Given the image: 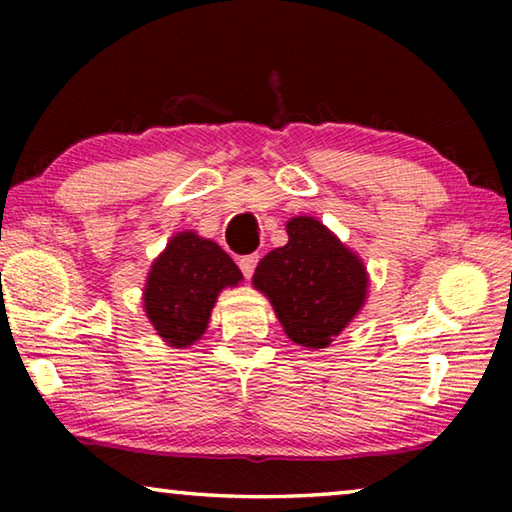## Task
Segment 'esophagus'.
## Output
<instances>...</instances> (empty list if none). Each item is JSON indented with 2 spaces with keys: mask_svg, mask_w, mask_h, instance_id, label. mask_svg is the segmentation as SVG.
I'll use <instances>...</instances> for the list:
<instances>
[{
  "mask_svg": "<svg viewBox=\"0 0 512 512\" xmlns=\"http://www.w3.org/2000/svg\"><path fill=\"white\" fill-rule=\"evenodd\" d=\"M257 262H259V255L257 253H253V255H244V257H239L237 259V264H239V268H241V273H244L246 277H250L255 273V266H257Z\"/></svg>",
  "mask_w": 512,
  "mask_h": 512,
  "instance_id": "34e87169",
  "label": "esophagus"
}]
</instances>
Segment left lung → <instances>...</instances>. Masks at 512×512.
Returning <instances> with one entry per match:
<instances>
[{"label": "left lung", "mask_w": 512, "mask_h": 512, "mask_svg": "<svg viewBox=\"0 0 512 512\" xmlns=\"http://www.w3.org/2000/svg\"><path fill=\"white\" fill-rule=\"evenodd\" d=\"M287 232L289 244L259 262L253 282L293 343L325 348L363 307L366 268L311 216L291 219Z\"/></svg>", "instance_id": "left-lung-1"}]
</instances>
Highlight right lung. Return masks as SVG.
<instances>
[{"instance_id":"right-lung-1","label":"right lung","mask_w":512,"mask_h":512,"mask_svg":"<svg viewBox=\"0 0 512 512\" xmlns=\"http://www.w3.org/2000/svg\"><path fill=\"white\" fill-rule=\"evenodd\" d=\"M239 266L210 239L180 232L155 259L146 280V316L173 348L201 339L219 291L237 287Z\"/></svg>"}]
</instances>
